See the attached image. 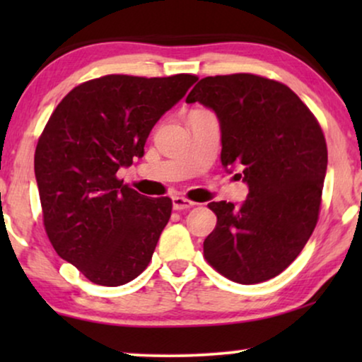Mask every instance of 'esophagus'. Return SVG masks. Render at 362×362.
<instances>
[{
    "label": "esophagus",
    "instance_id": "esophagus-1",
    "mask_svg": "<svg viewBox=\"0 0 362 362\" xmlns=\"http://www.w3.org/2000/svg\"><path fill=\"white\" fill-rule=\"evenodd\" d=\"M194 206H196V202L186 199V197L173 196V209L185 211V209H191V207H194Z\"/></svg>",
    "mask_w": 362,
    "mask_h": 362
}]
</instances>
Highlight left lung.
Returning a JSON list of instances; mask_svg holds the SVG:
<instances>
[{"label": "left lung", "mask_w": 362, "mask_h": 362, "mask_svg": "<svg viewBox=\"0 0 362 362\" xmlns=\"http://www.w3.org/2000/svg\"><path fill=\"white\" fill-rule=\"evenodd\" d=\"M214 110L221 161L249 186L242 204L209 202L217 216L204 257L242 285L281 274L303 250L318 222L328 166L323 130L284 83L254 74L204 77L186 98Z\"/></svg>", "instance_id": "left-lung-1"}]
</instances>
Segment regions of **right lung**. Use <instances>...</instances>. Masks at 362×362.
Listing matches in <instances>:
<instances>
[{
    "mask_svg": "<svg viewBox=\"0 0 362 362\" xmlns=\"http://www.w3.org/2000/svg\"><path fill=\"white\" fill-rule=\"evenodd\" d=\"M197 81L105 76L72 88L34 155L44 227L59 257L103 286L125 285L150 264L171 217L170 197H146L117 171L145 155L155 123Z\"/></svg>",
    "mask_w": 362,
    "mask_h": 362,
    "instance_id": "add662e5",
    "label": "right lung"
}]
</instances>
